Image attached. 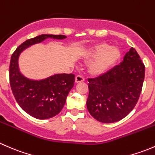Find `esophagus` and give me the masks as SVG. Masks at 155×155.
<instances>
[{"mask_svg":"<svg viewBox=\"0 0 155 155\" xmlns=\"http://www.w3.org/2000/svg\"><path fill=\"white\" fill-rule=\"evenodd\" d=\"M84 81H85V79H84L83 76H76V78H75V82H76V83L84 82Z\"/></svg>","mask_w":155,"mask_h":155,"instance_id":"1","label":"esophagus"}]
</instances>
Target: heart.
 Here are the masks:
<instances>
[{"label": "heart", "mask_w": 155, "mask_h": 155, "mask_svg": "<svg viewBox=\"0 0 155 155\" xmlns=\"http://www.w3.org/2000/svg\"><path fill=\"white\" fill-rule=\"evenodd\" d=\"M121 58V51L115 46L101 43L91 48L86 53V58L94 59L89 66V71L94 76L107 73Z\"/></svg>", "instance_id": "heart-1"}]
</instances>
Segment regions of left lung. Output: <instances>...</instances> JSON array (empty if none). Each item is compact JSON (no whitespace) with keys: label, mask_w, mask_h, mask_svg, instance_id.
I'll list each match as a JSON object with an SVG mask.
<instances>
[{"label":"left lung","mask_w":155,"mask_h":155,"mask_svg":"<svg viewBox=\"0 0 155 155\" xmlns=\"http://www.w3.org/2000/svg\"><path fill=\"white\" fill-rule=\"evenodd\" d=\"M144 78V64L131 47L119 65L100 77L88 79L89 113L100 122L108 124L124 118L137 104Z\"/></svg>","instance_id":"8db88e82"}]
</instances>
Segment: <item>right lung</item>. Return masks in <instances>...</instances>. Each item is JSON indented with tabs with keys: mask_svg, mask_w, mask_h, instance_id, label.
Here are the masks:
<instances>
[{
	"mask_svg": "<svg viewBox=\"0 0 155 155\" xmlns=\"http://www.w3.org/2000/svg\"><path fill=\"white\" fill-rule=\"evenodd\" d=\"M64 35L42 34L21 43L12 54L10 82L12 94L20 107L37 119H48L57 115L66 103L69 92L74 85L75 76L55 73L42 79L26 77L20 71L19 56L25 50L46 39L64 40Z\"/></svg>",
	"mask_w": 155,
	"mask_h": 155,
	"instance_id": "right-lung-1",
	"label": "right lung"
}]
</instances>
